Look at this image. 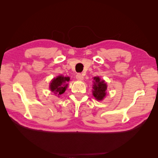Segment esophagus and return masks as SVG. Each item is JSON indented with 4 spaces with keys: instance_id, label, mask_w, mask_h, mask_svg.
Masks as SVG:
<instances>
[{
    "instance_id": "1",
    "label": "esophagus",
    "mask_w": 158,
    "mask_h": 158,
    "mask_svg": "<svg viewBox=\"0 0 158 158\" xmlns=\"http://www.w3.org/2000/svg\"><path fill=\"white\" fill-rule=\"evenodd\" d=\"M76 79L78 80H84L83 75L82 74H80V73L76 74Z\"/></svg>"
}]
</instances>
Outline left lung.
Returning <instances> with one entry per match:
<instances>
[{"label": "left lung", "mask_w": 158, "mask_h": 158, "mask_svg": "<svg viewBox=\"0 0 158 158\" xmlns=\"http://www.w3.org/2000/svg\"><path fill=\"white\" fill-rule=\"evenodd\" d=\"M94 84L92 86L93 95L98 101H102L106 95V90L107 88V84L99 76L94 77Z\"/></svg>", "instance_id": "left-lung-1"}]
</instances>
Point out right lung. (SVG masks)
<instances>
[{"mask_svg": "<svg viewBox=\"0 0 158 158\" xmlns=\"http://www.w3.org/2000/svg\"><path fill=\"white\" fill-rule=\"evenodd\" d=\"M69 80V77H64L60 75L51 80L49 88L52 92L59 96L60 95L64 93L66 89L68 87V84H66V82H68Z\"/></svg>", "mask_w": 158, "mask_h": 158, "instance_id": "obj_1", "label": "right lung"}]
</instances>
